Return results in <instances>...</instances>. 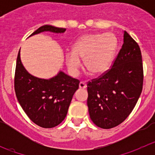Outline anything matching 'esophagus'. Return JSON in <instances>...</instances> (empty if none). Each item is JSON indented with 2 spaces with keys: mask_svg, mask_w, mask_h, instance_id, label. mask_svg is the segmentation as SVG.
<instances>
[{
  "mask_svg": "<svg viewBox=\"0 0 155 155\" xmlns=\"http://www.w3.org/2000/svg\"><path fill=\"white\" fill-rule=\"evenodd\" d=\"M86 87H87V85H86V83L84 81H81L80 83H79V87L80 88H86Z\"/></svg>",
  "mask_w": 155,
  "mask_h": 155,
  "instance_id": "obj_1",
  "label": "esophagus"
}]
</instances>
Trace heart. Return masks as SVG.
I'll use <instances>...</instances> for the list:
<instances>
[{
  "label": "heart",
  "mask_w": 155,
  "mask_h": 155,
  "mask_svg": "<svg viewBox=\"0 0 155 155\" xmlns=\"http://www.w3.org/2000/svg\"><path fill=\"white\" fill-rule=\"evenodd\" d=\"M118 42L116 35L110 32L87 33L81 36L73 50L66 53V64L72 74H77L84 59V68L91 75L105 73L112 65Z\"/></svg>",
  "instance_id": "obj_1"
}]
</instances>
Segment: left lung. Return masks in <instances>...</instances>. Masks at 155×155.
Returning <instances> with one entry per match:
<instances>
[{
	"label": "left lung",
	"instance_id": "obj_1",
	"mask_svg": "<svg viewBox=\"0 0 155 155\" xmlns=\"http://www.w3.org/2000/svg\"><path fill=\"white\" fill-rule=\"evenodd\" d=\"M143 81L140 49L124 31V44L110 69L87 82V104L93 123L102 129L122 124L135 107Z\"/></svg>",
	"mask_w": 155,
	"mask_h": 155
}]
</instances>
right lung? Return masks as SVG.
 Listing matches in <instances>:
<instances>
[{"mask_svg":"<svg viewBox=\"0 0 155 155\" xmlns=\"http://www.w3.org/2000/svg\"><path fill=\"white\" fill-rule=\"evenodd\" d=\"M65 31L66 28L46 25L31 35L42 31L63 33ZM79 83V80L62 71L47 80L32 76L21 64L19 50L15 74V91L25 114L36 125L42 128H53L62 123L72 97L78 89Z\"/></svg>","mask_w":155,"mask_h":155,"instance_id":"1","label":"right lung"}]
</instances>
